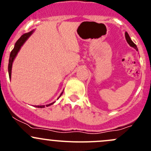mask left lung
<instances>
[{"label": "left lung", "instance_id": "left-lung-1", "mask_svg": "<svg viewBox=\"0 0 151 151\" xmlns=\"http://www.w3.org/2000/svg\"><path fill=\"white\" fill-rule=\"evenodd\" d=\"M125 36H126V41H127L128 44H129V45H130L131 47H134V49H136V50H138V49H137V47L136 45H135V44L133 42H132V39H131L130 37H129V34H128L126 32V33H125Z\"/></svg>", "mask_w": 151, "mask_h": 151}]
</instances>
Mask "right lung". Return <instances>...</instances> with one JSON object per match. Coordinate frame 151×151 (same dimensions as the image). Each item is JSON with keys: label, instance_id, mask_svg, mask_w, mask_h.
I'll list each match as a JSON object with an SVG mask.
<instances>
[{"label": "right lung", "instance_id": "obj_1", "mask_svg": "<svg viewBox=\"0 0 151 151\" xmlns=\"http://www.w3.org/2000/svg\"><path fill=\"white\" fill-rule=\"evenodd\" d=\"M32 33H33V30L30 32H28V33H25V34H23L22 36H21V37L19 38L17 41V42L15 43L14 47V49L12 50V52H11L9 60V67H8L9 75L10 79H11V74H12V63H13V60H14V58L16 57V55H17V52H19L20 47L22 46V45H23L24 43H25V42L27 40V39H28V38L29 37V36L32 34ZM63 92L61 93V94H60V96L59 97L61 96V95L63 94ZM52 104H54V102L51 103V104H50L48 105H46V106H48ZM36 106L38 108H43V107H45V105H42V106Z\"/></svg>", "mask_w": 151, "mask_h": 151}]
</instances>
